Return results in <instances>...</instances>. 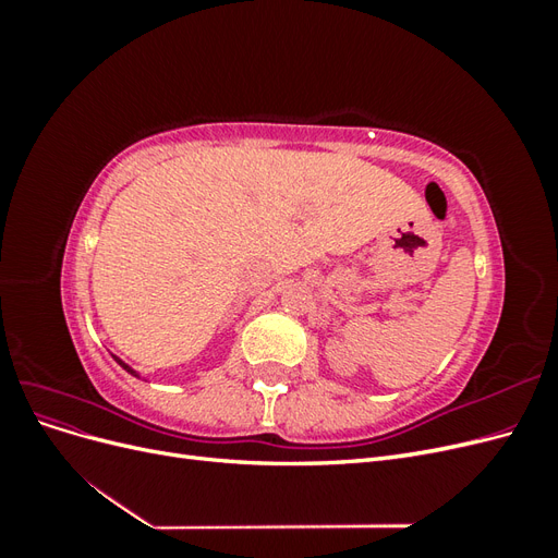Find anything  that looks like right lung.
<instances>
[{"mask_svg": "<svg viewBox=\"0 0 558 558\" xmlns=\"http://www.w3.org/2000/svg\"><path fill=\"white\" fill-rule=\"evenodd\" d=\"M113 359H116V363H118V365H121V367L125 369V373H130L132 377H140V375H137V373H134V369H132V367H130L128 363H123V361H121V359H118V356H113Z\"/></svg>", "mask_w": 558, "mask_h": 558, "instance_id": "1", "label": "right lung"}]
</instances>
